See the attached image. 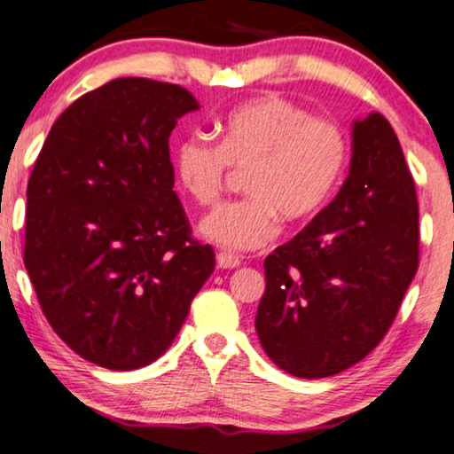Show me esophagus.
Segmentation results:
<instances>
[{
  "label": "esophagus",
  "instance_id": "obj_1",
  "mask_svg": "<svg viewBox=\"0 0 454 454\" xmlns=\"http://www.w3.org/2000/svg\"><path fill=\"white\" fill-rule=\"evenodd\" d=\"M215 263H218L220 270H234V267L240 265V259L232 253H218L215 254Z\"/></svg>",
  "mask_w": 454,
  "mask_h": 454
}]
</instances>
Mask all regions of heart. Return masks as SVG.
Listing matches in <instances>:
<instances>
[{"instance_id":"heart-1","label":"heart","mask_w":454,"mask_h":454,"mask_svg":"<svg viewBox=\"0 0 454 454\" xmlns=\"http://www.w3.org/2000/svg\"><path fill=\"white\" fill-rule=\"evenodd\" d=\"M218 145L201 136L181 139L172 158L178 187L200 206H212L230 168L246 172L248 200L228 203L200 224L203 239L230 251L265 247L279 218L302 226L327 206L348 164L341 127L317 119L279 97H257L232 108L218 127Z\"/></svg>"}]
</instances>
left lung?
<instances>
[{"mask_svg":"<svg viewBox=\"0 0 454 454\" xmlns=\"http://www.w3.org/2000/svg\"><path fill=\"white\" fill-rule=\"evenodd\" d=\"M418 218L391 123L380 113L356 119L340 193L265 259L254 329L276 366L325 379L379 346L418 271Z\"/></svg>","mask_w":454,"mask_h":454,"instance_id":"8db88e82","label":"left lung"}]
</instances>
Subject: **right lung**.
Segmentation results:
<instances>
[{
	"label": "right lung",
	"mask_w": 454,
	"mask_h": 454,
	"mask_svg": "<svg viewBox=\"0 0 454 454\" xmlns=\"http://www.w3.org/2000/svg\"><path fill=\"white\" fill-rule=\"evenodd\" d=\"M197 108L176 84L113 80L61 113L35 162L24 265L55 333L102 368L158 360L215 267L172 191L168 137Z\"/></svg>",
	"instance_id": "add662e5"
}]
</instances>
